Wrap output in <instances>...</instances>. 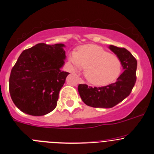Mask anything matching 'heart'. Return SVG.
Returning <instances> with one entry per match:
<instances>
[{"mask_svg": "<svg viewBox=\"0 0 154 154\" xmlns=\"http://www.w3.org/2000/svg\"><path fill=\"white\" fill-rule=\"evenodd\" d=\"M70 62L75 68H85L84 75L90 83L105 86L120 75L122 63L117 56L95 45L81 46L70 54Z\"/></svg>", "mask_w": 154, "mask_h": 154, "instance_id": "b5f03b06", "label": "heart"}]
</instances>
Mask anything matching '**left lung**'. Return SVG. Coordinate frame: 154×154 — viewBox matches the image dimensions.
Returning a JSON list of instances; mask_svg holds the SVG:
<instances>
[{"label": "left lung", "mask_w": 154, "mask_h": 154, "mask_svg": "<svg viewBox=\"0 0 154 154\" xmlns=\"http://www.w3.org/2000/svg\"><path fill=\"white\" fill-rule=\"evenodd\" d=\"M109 48L120 59L124 71L116 82L104 87H92L85 84H79V95L84 103L89 106L112 108L130 95L136 83L137 59L124 48L110 45Z\"/></svg>", "instance_id": "obj_1"}]
</instances>
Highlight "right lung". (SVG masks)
<instances>
[{
  "label": "right lung",
  "instance_id": "obj_1",
  "mask_svg": "<svg viewBox=\"0 0 154 154\" xmlns=\"http://www.w3.org/2000/svg\"><path fill=\"white\" fill-rule=\"evenodd\" d=\"M63 44L38 43L21 53L9 77L11 100L20 110L33 116L52 112L68 74L64 65Z\"/></svg>",
  "mask_w": 154,
  "mask_h": 154
}]
</instances>
